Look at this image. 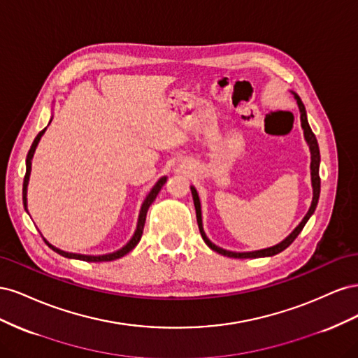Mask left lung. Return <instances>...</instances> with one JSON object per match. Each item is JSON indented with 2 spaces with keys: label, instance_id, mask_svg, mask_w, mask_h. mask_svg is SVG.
Segmentation results:
<instances>
[{
  "label": "left lung",
  "instance_id": "8db88e82",
  "mask_svg": "<svg viewBox=\"0 0 358 358\" xmlns=\"http://www.w3.org/2000/svg\"><path fill=\"white\" fill-rule=\"evenodd\" d=\"M297 104H299V109H300V119H301V127L305 129V138L309 145L310 149V155H312V162H310V175H312V188H313V199H312V204H310V209L306 213L305 218L303 221L296 227V230L292 231L285 241L280 242L276 246L272 248H267V249H262V251H255V252H230V251H225V249H221L218 246H215L208 237H206L204 231H203V225H201V210H200V200L197 196V191L194 189V187H191V192H192V200H194V206H196V215H197V224H199V229H200V234L203 237V241L206 242L210 249H213L215 252H218L221 255L225 257H230V258H258V257H272L276 255L279 252H282L285 248H288L292 242L296 241V237L300 234V231L303 230V227L308 222V220L310 218V215L315 212L317 209V204H318V199H320V191H321V179H320V148H318V142H317V137L315 134L312 133V129L309 127L308 122V117H306V109L305 106H303L300 96L294 95Z\"/></svg>",
  "mask_w": 358,
  "mask_h": 358
}]
</instances>
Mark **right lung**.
Instances as JSON below:
<instances>
[{
    "instance_id": "1",
    "label": "right lung",
    "mask_w": 358,
    "mask_h": 358,
    "mask_svg": "<svg viewBox=\"0 0 358 358\" xmlns=\"http://www.w3.org/2000/svg\"><path fill=\"white\" fill-rule=\"evenodd\" d=\"M46 129V128H45ZM45 129H41V131L37 134V137L34 138V142H32V145H31V149L28 150V155H27V173H25V178H24V189H22V197H24V206H25V209H27V185H28V179H29V171H31V158H32V154H34V150H36V146H37V143H38V140H40V137H41V134L45 133ZM166 180H167V178H161L157 183H155V187L150 189V192L148 194V197H146V200L143 201V204H142V210H140V215H138V222H137V230H136V233H134V236H133V239L129 241L122 249H119V251H116V252H113V254H107V255H99V257H91V255H80V254H70V252H64V251H59V249H57L55 246H52L50 243H48L46 241V243H48V246L49 248H52L53 251L55 252H58L59 255H62V257H67V258H76V259H83V262H95V263H100V262H112V259H116V258H121V257H124V255H127L129 251H131V249H134V246L140 242V239H142V234H143V227H145V221H146V213H148V209H149V206L154 203V200L157 199V196H158V192H159V189H161V187L164 185L166 183Z\"/></svg>"
}]
</instances>
